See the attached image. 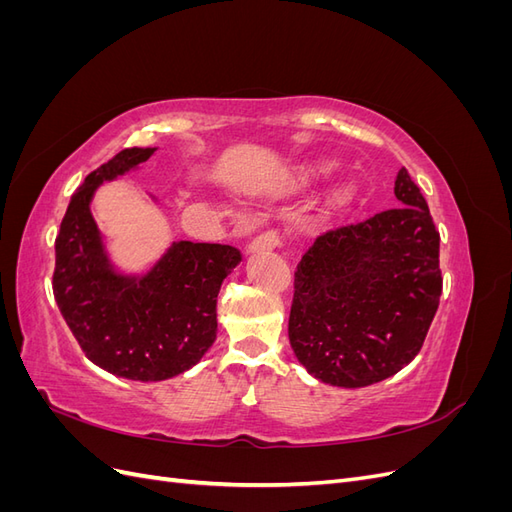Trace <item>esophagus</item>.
<instances>
[{
    "label": "esophagus",
    "mask_w": 512,
    "mask_h": 512,
    "mask_svg": "<svg viewBox=\"0 0 512 512\" xmlns=\"http://www.w3.org/2000/svg\"><path fill=\"white\" fill-rule=\"evenodd\" d=\"M282 243V237L277 230H267L258 235L250 245H247V254H254V252H271L275 250L277 245Z\"/></svg>",
    "instance_id": "1"
}]
</instances>
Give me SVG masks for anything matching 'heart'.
Masks as SVG:
<instances>
[{"instance_id":"heart-1","label":"heart","mask_w":512,"mask_h":512,"mask_svg":"<svg viewBox=\"0 0 512 512\" xmlns=\"http://www.w3.org/2000/svg\"><path fill=\"white\" fill-rule=\"evenodd\" d=\"M333 168H335V164H333V162H316V164L307 166V168L303 170V173H301V179H303L305 183H312V181L324 179V177L333 173Z\"/></svg>"}]
</instances>
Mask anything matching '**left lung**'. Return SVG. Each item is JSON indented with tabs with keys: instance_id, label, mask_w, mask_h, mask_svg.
<instances>
[{
	"instance_id": "1",
	"label": "left lung",
	"mask_w": 512,
	"mask_h": 512,
	"mask_svg": "<svg viewBox=\"0 0 512 512\" xmlns=\"http://www.w3.org/2000/svg\"><path fill=\"white\" fill-rule=\"evenodd\" d=\"M399 207L322 232L294 271L288 337L316 380L361 389L421 352L442 294L440 232L401 168Z\"/></svg>"
}]
</instances>
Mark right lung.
<instances>
[{
	"label": "right lung",
	"mask_w": 512,
	"mask_h": 512,
	"mask_svg": "<svg viewBox=\"0 0 512 512\" xmlns=\"http://www.w3.org/2000/svg\"><path fill=\"white\" fill-rule=\"evenodd\" d=\"M156 147L119 151L85 177L55 239L53 294L85 356L104 371L160 382L194 367L218 333V292L241 262L237 247L177 241L149 271L121 273L91 215L102 183L147 162Z\"/></svg>",
	"instance_id": "1"
}]
</instances>
